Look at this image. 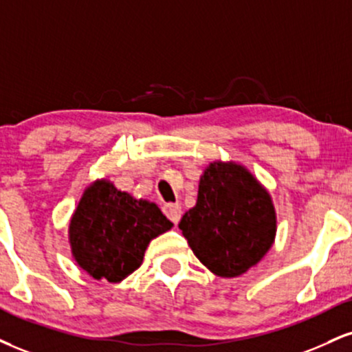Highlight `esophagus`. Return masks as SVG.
<instances>
[{
  "label": "esophagus",
  "mask_w": 352,
  "mask_h": 352,
  "mask_svg": "<svg viewBox=\"0 0 352 352\" xmlns=\"http://www.w3.org/2000/svg\"><path fill=\"white\" fill-rule=\"evenodd\" d=\"M164 213L173 224H177L182 218V206L179 203H167V205L164 206Z\"/></svg>",
  "instance_id": "obj_1"
}]
</instances>
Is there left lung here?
<instances>
[{
    "instance_id": "1",
    "label": "left lung",
    "mask_w": 352,
    "mask_h": 352,
    "mask_svg": "<svg viewBox=\"0 0 352 352\" xmlns=\"http://www.w3.org/2000/svg\"><path fill=\"white\" fill-rule=\"evenodd\" d=\"M179 228L203 265L219 277H238L272 245L275 210L248 168L213 162L200 179L197 205Z\"/></svg>"
}]
</instances>
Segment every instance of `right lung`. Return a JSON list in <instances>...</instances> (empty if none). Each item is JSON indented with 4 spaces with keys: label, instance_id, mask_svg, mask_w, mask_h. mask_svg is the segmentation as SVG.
<instances>
[{
    "label": "right lung",
    "instance_id": "right-lung-1",
    "mask_svg": "<svg viewBox=\"0 0 352 352\" xmlns=\"http://www.w3.org/2000/svg\"><path fill=\"white\" fill-rule=\"evenodd\" d=\"M172 226L155 203L135 200L111 182L96 180L72 217V254L93 278L116 283L141 267L151 239Z\"/></svg>",
    "mask_w": 352,
    "mask_h": 352
}]
</instances>
